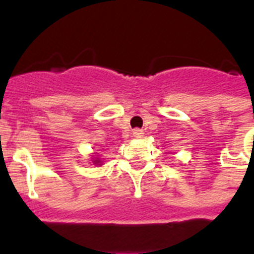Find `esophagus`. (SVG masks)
<instances>
[{
  "label": "esophagus",
  "instance_id": "1",
  "mask_svg": "<svg viewBox=\"0 0 254 254\" xmlns=\"http://www.w3.org/2000/svg\"><path fill=\"white\" fill-rule=\"evenodd\" d=\"M132 134H133V137H141V136L143 134V132H142V129L136 128V129H133V131H132Z\"/></svg>",
  "mask_w": 254,
  "mask_h": 254
}]
</instances>
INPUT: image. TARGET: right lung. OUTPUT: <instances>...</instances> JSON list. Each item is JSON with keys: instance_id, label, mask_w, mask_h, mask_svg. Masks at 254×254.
<instances>
[{"instance_id": "right-lung-1", "label": "right lung", "mask_w": 254, "mask_h": 254, "mask_svg": "<svg viewBox=\"0 0 254 254\" xmlns=\"http://www.w3.org/2000/svg\"><path fill=\"white\" fill-rule=\"evenodd\" d=\"M95 163H99V161H96V160H95Z\"/></svg>"}]
</instances>
